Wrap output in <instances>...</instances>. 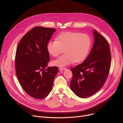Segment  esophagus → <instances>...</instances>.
Here are the masks:
<instances>
[{
    "instance_id": "1",
    "label": "esophagus",
    "mask_w": 123,
    "mask_h": 123,
    "mask_svg": "<svg viewBox=\"0 0 123 123\" xmlns=\"http://www.w3.org/2000/svg\"><path fill=\"white\" fill-rule=\"evenodd\" d=\"M59 69L61 71H62V70H65L67 69V68L66 67H60L59 68Z\"/></svg>"
}]
</instances>
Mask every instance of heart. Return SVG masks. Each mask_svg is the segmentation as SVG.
I'll use <instances>...</instances> for the list:
<instances>
[{"mask_svg":"<svg viewBox=\"0 0 123 123\" xmlns=\"http://www.w3.org/2000/svg\"><path fill=\"white\" fill-rule=\"evenodd\" d=\"M56 39L49 42L47 50L53 57H58L65 52L53 62L54 65L59 67L83 61L87 56L92 43L90 36L80 32H64L58 35Z\"/></svg>","mask_w":123,"mask_h":123,"instance_id":"heart-1","label":"heart"}]
</instances>
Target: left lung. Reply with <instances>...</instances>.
<instances>
[{
	"label": "left lung",
	"mask_w": 123,
	"mask_h": 123,
	"mask_svg": "<svg viewBox=\"0 0 123 123\" xmlns=\"http://www.w3.org/2000/svg\"><path fill=\"white\" fill-rule=\"evenodd\" d=\"M93 32L94 42L90 53L84 62L71 69L73 77L70 88L81 98L89 97L103 87L111 66L108 42L95 30Z\"/></svg>",
	"instance_id": "1"
}]
</instances>
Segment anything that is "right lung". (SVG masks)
<instances>
[{
    "mask_svg": "<svg viewBox=\"0 0 123 123\" xmlns=\"http://www.w3.org/2000/svg\"><path fill=\"white\" fill-rule=\"evenodd\" d=\"M53 28L37 26L21 38L15 58L16 74L24 91L31 97L43 99L52 89L57 67H48L50 55L47 45Z\"/></svg>",
    "mask_w": 123,
    "mask_h": 123,
    "instance_id": "obj_1",
    "label": "right lung"
}]
</instances>
